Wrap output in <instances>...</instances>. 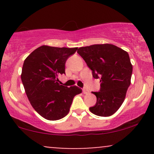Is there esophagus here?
<instances>
[{
    "label": "esophagus",
    "instance_id": "1",
    "mask_svg": "<svg viewBox=\"0 0 154 154\" xmlns=\"http://www.w3.org/2000/svg\"><path fill=\"white\" fill-rule=\"evenodd\" d=\"M82 92H83V93H84V94H88V93H89V91H88L87 88H83Z\"/></svg>",
    "mask_w": 154,
    "mask_h": 154
}]
</instances>
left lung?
I'll return each mask as SVG.
<instances>
[{
  "label": "left lung",
  "mask_w": 154,
  "mask_h": 154,
  "mask_svg": "<svg viewBox=\"0 0 154 154\" xmlns=\"http://www.w3.org/2000/svg\"><path fill=\"white\" fill-rule=\"evenodd\" d=\"M77 53L92 70L93 77L100 79V91L93 92L96 103L90 111L97 116H111L122 106L130 85L132 65L129 54L108 43L81 47Z\"/></svg>",
  "instance_id": "obj_1"
}]
</instances>
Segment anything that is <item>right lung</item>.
<instances>
[{
	"mask_svg": "<svg viewBox=\"0 0 154 154\" xmlns=\"http://www.w3.org/2000/svg\"><path fill=\"white\" fill-rule=\"evenodd\" d=\"M77 48L42 45L31 53L22 66L23 85L32 106L40 116L55 121L66 116L76 95L82 93L77 86L60 85L58 77L65 74V63Z\"/></svg>",
	"mask_w": 154,
	"mask_h": 154,
	"instance_id": "obj_1",
	"label": "right lung"
}]
</instances>
